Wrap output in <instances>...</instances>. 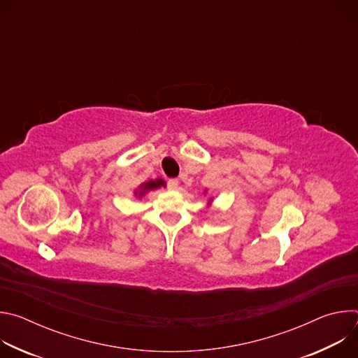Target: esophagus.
<instances>
[{"label": "esophagus", "instance_id": "esophagus-1", "mask_svg": "<svg viewBox=\"0 0 358 358\" xmlns=\"http://www.w3.org/2000/svg\"><path fill=\"white\" fill-rule=\"evenodd\" d=\"M167 185L170 189H177L178 188V180L177 178H171L167 181Z\"/></svg>", "mask_w": 358, "mask_h": 358}]
</instances>
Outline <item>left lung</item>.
Wrapping results in <instances>:
<instances>
[{
  "label": "left lung",
  "mask_w": 358,
  "mask_h": 358,
  "mask_svg": "<svg viewBox=\"0 0 358 358\" xmlns=\"http://www.w3.org/2000/svg\"><path fill=\"white\" fill-rule=\"evenodd\" d=\"M210 202H211V201H210Z\"/></svg>",
  "instance_id": "8db88e82"
}]
</instances>
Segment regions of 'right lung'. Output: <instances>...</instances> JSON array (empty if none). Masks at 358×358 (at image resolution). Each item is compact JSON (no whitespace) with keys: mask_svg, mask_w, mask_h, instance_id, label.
I'll list each match as a JSON object with an SVG mask.
<instances>
[{"mask_svg":"<svg viewBox=\"0 0 358 358\" xmlns=\"http://www.w3.org/2000/svg\"><path fill=\"white\" fill-rule=\"evenodd\" d=\"M164 185H166V182H164L162 178H157V180H150V181H147V182L141 184V185L138 187V191H134V194H136V195H138V196L141 198L147 191H150V189H156V188H160V187H164Z\"/></svg>","mask_w":358,"mask_h":358,"instance_id":"right-lung-1","label":"right lung"}]
</instances>
